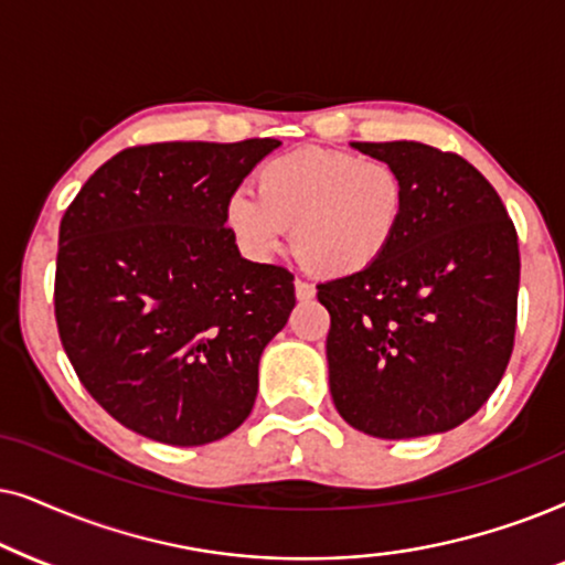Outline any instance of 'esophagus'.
Listing matches in <instances>:
<instances>
[{
  "label": "esophagus",
  "mask_w": 565,
  "mask_h": 565,
  "mask_svg": "<svg viewBox=\"0 0 565 565\" xmlns=\"http://www.w3.org/2000/svg\"><path fill=\"white\" fill-rule=\"evenodd\" d=\"M295 295H297V299H302V302H307V299L315 297V287H312V284L302 281V278H297V281H295Z\"/></svg>",
  "instance_id": "esophagus-1"
}]
</instances>
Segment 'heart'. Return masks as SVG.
<instances>
[{"label":"heart","mask_w":565,"mask_h":565,"mask_svg":"<svg viewBox=\"0 0 565 565\" xmlns=\"http://www.w3.org/2000/svg\"><path fill=\"white\" fill-rule=\"evenodd\" d=\"M258 193L230 195L224 222L239 250L268 260L291 247L320 276H351L393 245L405 214V183L395 164L333 149H299L263 162Z\"/></svg>","instance_id":"obj_1"}]
</instances>
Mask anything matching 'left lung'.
Listing matches in <instances>:
<instances>
[{"mask_svg": "<svg viewBox=\"0 0 565 565\" xmlns=\"http://www.w3.org/2000/svg\"><path fill=\"white\" fill-rule=\"evenodd\" d=\"M353 147L395 164L405 214L374 266L318 284L330 395L345 424L380 439L449 431L491 397L514 349V222L460 154L420 141Z\"/></svg>", "mask_w": 565, "mask_h": 565, "instance_id": "left-lung-1", "label": "left lung"}]
</instances>
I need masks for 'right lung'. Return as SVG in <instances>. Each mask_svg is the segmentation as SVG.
Masks as SVG:
<instances>
[{
  "mask_svg": "<svg viewBox=\"0 0 565 565\" xmlns=\"http://www.w3.org/2000/svg\"><path fill=\"white\" fill-rule=\"evenodd\" d=\"M278 139L160 141L100 164L58 227V338L118 424L172 447L235 431L295 274L239 255L224 209Z\"/></svg>",
  "mask_w": 565,
  "mask_h": 565,
  "instance_id": "obj_1",
  "label": "right lung"
}]
</instances>
